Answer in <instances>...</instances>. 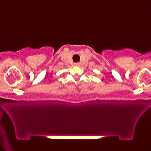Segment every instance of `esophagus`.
<instances>
[{
  "label": "esophagus",
  "instance_id": "esophagus-1",
  "mask_svg": "<svg viewBox=\"0 0 151 151\" xmlns=\"http://www.w3.org/2000/svg\"><path fill=\"white\" fill-rule=\"evenodd\" d=\"M75 65L76 66V67H78V66L80 65V63H75Z\"/></svg>",
  "mask_w": 151,
  "mask_h": 151
}]
</instances>
